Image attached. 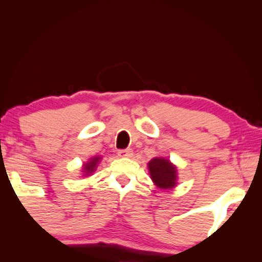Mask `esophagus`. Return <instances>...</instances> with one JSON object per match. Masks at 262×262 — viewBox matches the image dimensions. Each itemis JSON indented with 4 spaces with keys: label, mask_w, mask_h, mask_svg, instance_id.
Wrapping results in <instances>:
<instances>
[{
    "label": "esophagus",
    "mask_w": 262,
    "mask_h": 262,
    "mask_svg": "<svg viewBox=\"0 0 262 262\" xmlns=\"http://www.w3.org/2000/svg\"><path fill=\"white\" fill-rule=\"evenodd\" d=\"M132 155H134L132 149H124V150H119V151H118V156L119 157H132Z\"/></svg>",
    "instance_id": "esophagus-1"
}]
</instances>
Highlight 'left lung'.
<instances>
[{"mask_svg":"<svg viewBox=\"0 0 262 262\" xmlns=\"http://www.w3.org/2000/svg\"><path fill=\"white\" fill-rule=\"evenodd\" d=\"M149 174L157 188L171 189L178 185V168L168 159L154 157L148 162Z\"/></svg>","mask_w":262,"mask_h":262,"instance_id":"left-lung-1","label":"left lung"}]
</instances>
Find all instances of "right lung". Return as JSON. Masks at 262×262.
<instances>
[{
	"label": "right lung",
	"instance_id": "add662e5",
	"mask_svg": "<svg viewBox=\"0 0 262 262\" xmlns=\"http://www.w3.org/2000/svg\"><path fill=\"white\" fill-rule=\"evenodd\" d=\"M100 161H101V156H93L87 161V162H84L81 170L82 174H83L82 177H91V175L95 171Z\"/></svg>",
	"mask_w": 262,
	"mask_h": 262
}]
</instances>
